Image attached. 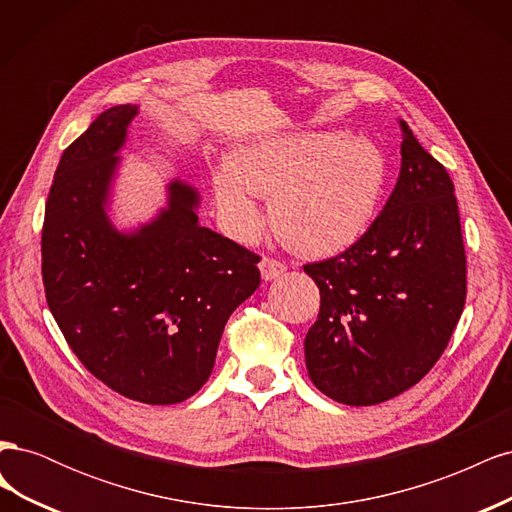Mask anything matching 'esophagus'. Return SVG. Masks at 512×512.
Instances as JSON below:
<instances>
[{
  "mask_svg": "<svg viewBox=\"0 0 512 512\" xmlns=\"http://www.w3.org/2000/svg\"><path fill=\"white\" fill-rule=\"evenodd\" d=\"M258 267H260V273H262V280H265V282L275 280V277H280V275L286 271L284 262L275 260V258H269V256L262 258Z\"/></svg>",
  "mask_w": 512,
  "mask_h": 512,
  "instance_id": "obj_1",
  "label": "esophagus"
}]
</instances>
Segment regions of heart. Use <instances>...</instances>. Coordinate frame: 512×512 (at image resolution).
<instances>
[{
	"mask_svg": "<svg viewBox=\"0 0 512 512\" xmlns=\"http://www.w3.org/2000/svg\"><path fill=\"white\" fill-rule=\"evenodd\" d=\"M389 177L384 151L346 132H301L237 149L213 177L215 203L232 237L265 226L258 196H271V224L292 250L333 256L374 224Z\"/></svg>",
	"mask_w": 512,
	"mask_h": 512,
	"instance_id": "b5f03b06",
	"label": "heart"
}]
</instances>
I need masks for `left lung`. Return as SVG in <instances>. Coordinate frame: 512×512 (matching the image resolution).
Returning <instances> with one entry per match:
<instances>
[{"instance_id": "obj_1", "label": "left lung", "mask_w": 512, "mask_h": 512, "mask_svg": "<svg viewBox=\"0 0 512 512\" xmlns=\"http://www.w3.org/2000/svg\"><path fill=\"white\" fill-rule=\"evenodd\" d=\"M399 126L401 170L382 213L346 252L303 267L320 288L307 374L348 406L382 404L421 380L466 303L455 185L408 123Z\"/></svg>"}]
</instances>
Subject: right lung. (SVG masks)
<instances>
[{
  "label": "right lung",
  "instance_id": "1",
  "mask_svg": "<svg viewBox=\"0 0 512 512\" xmlns=\"http://www.w3.org/2000/svg\"><path fill=\"white\" fill-rule=\"evenodd\" d=\"M138 106H113L64 151L46 200V303L79 361L115 393L151 406L192 397L230 314L260 284V256L198 224V192L168 183V205L132 232L106 213Z\"/></svg>",
  "mask_w": 512,
  "mask_h": 512
}]
</instances>
